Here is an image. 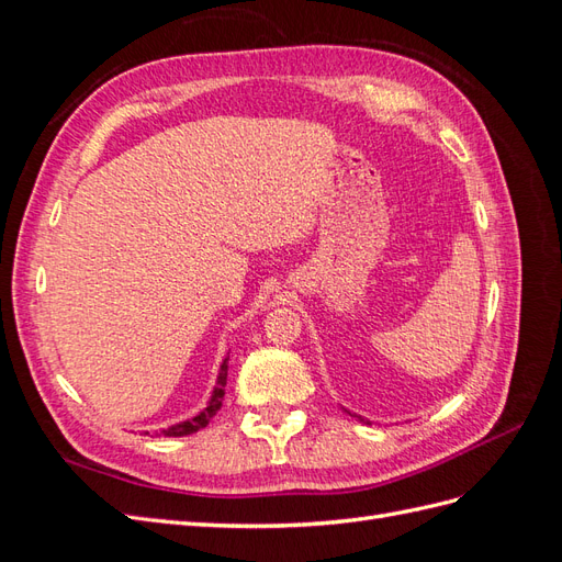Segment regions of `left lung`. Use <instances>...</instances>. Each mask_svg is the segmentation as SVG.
<instances>
[{"label": "left lung", "mask_w": 562, "mask_h": 562, "mask_svg": "<svg viewBox=\"0 0 562 562\" xmlns=\"http://www.w3.org/2000/svg\"><path fill=\"white\" fill-rule=\"evenodd\" d=\"M347 413H349V411H347ZM349 415H353V413H349ZM353 417H359V415H353ZM359 419H361V422H366V424H372L370 419H363V417H359Z\"/></svg>", "instance_id": "left-lung-1"}]
</instances>
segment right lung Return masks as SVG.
Returning a JSON list of instances; mask_svg holds the SVG:
<instances>
[{
  "instance_id": "1",
  "label": "right lung",
  "mask_w": 562,
  "mask_h": 562,
  "mask_svg": "<svg viewBox=\"0 0 562 562\" xmlns=\"http://www.w3.org/2000/svg\"><path fill=\"white\" fill-rule=\"evenodd\" d=\"M227 361H229V359H225V361H223V366H220L217 382H215V386H213V394H211L209 405L203 407V411H201L199 415H194V417H190V419H184V422H178V424H171V427L161 429V434H164V436H176V438H178V436H190V434H196V431H201V429L206 427V424L215 417V413L220 411V405H223V398H225ZM145 434H147V431H145Z\"/></svg>"
}]
</instances>
